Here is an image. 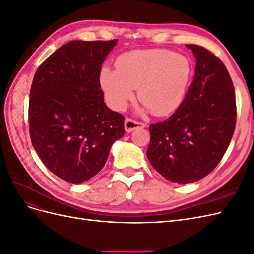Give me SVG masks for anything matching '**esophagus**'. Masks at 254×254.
<instances>
[{"label": "esophagus", "instance_id": "1", "mask_svg": "<svg viewBox=\"0 0 254 254\" xmlns=\"http://www.w3.org/2000/svg\"><path fill=\"white\" fill-rule=\"evenodd\" d=\"M144 127H146V124H144V123L136 122L131 119H126L125 121V130L127 132H131L134 129L144 128Z\"/></svg>", "mask_w": 254, "mask_h": 254}]
</instances>
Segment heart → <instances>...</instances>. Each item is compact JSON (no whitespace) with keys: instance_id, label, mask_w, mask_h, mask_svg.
Masks as SVG:
<instances>
[{"instance_id":"b5f03b06","label":"heart","mask_w":254,"mask_h":254,"mask_svg":"<svg viewBox=\"0 0 254 254\" xmlns=\"http://www.w3.org/2000/svg\"><path fill=\"white\" fill-rule=\"evenodd\" d=\"M191 77L190 59L163 49L131 51L115 61V70L104 67L99 82L113 109L123 111L137 98L156 117H166L182 105Z\"/></svg>"}]
</instances>
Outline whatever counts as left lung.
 <instances>
[{
	"instance_id": "obj_1",
	"label": "left lung",
	"mask_w": 254,
	"mask_h": 254,
	"mask_svg": "<svg viewBox=\"0 0 254 254\" xmlns=\"http://www.w3.org/2000/svg\"><path fill=\"white\" fill-rule=\"evenodd\" d=\"M187 48L196 58L194 79L179 108L150 124L146 152L161 176L179 184L200 180L217 166L236 124L235 91L227 67L202 47Z\"/></svg>"
}]
</instances>
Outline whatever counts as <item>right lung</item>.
Segmentation results:
<instances>
[{
  "mask_svg": "<svg viewBox=\"0 0 254 254\" xmlns=\"http://www.w3.org/2000/svg\"><path fill=\"white\" fill-rule=\"evenodd\" d=\"M117 42H67L34 76L30 140L43 164L66 182L79 184L101 172L112 144L125 134V118L106 106L99 82Z\"/></svg>",
  "mask_w": 254,
  "mask_h": 254,
  "instance_id": "1",
  "label": "right lung"
}]
</instances>
